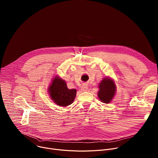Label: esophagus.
<instances>
[{"instance_id":"34e87169","label":"esophagus","mask_w":158,"mask_h":158,"mask_svg":"<svg viewBox=\"0 0 158 158\" xmlns=\"http://www.w3.org/2000/svg\"><path fill=\"white\" fill-rule=\"evenodd\" d=\"M81 91H83V92L87 91V89H88V86H87V84H83V85L81 86Z\"/></svg>"}]
</instances>
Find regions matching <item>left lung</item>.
Instances as JSON below:
<instances>
[{
    "mask_svg": "<svg viewBox=\"0 0 158 158\" xmlns=\"http://www.w3.org/2000/svg\"><path fill=\"white\" fill-rule=\"evenodd\" d=\"M98 87V96L99 99L103 103H110L113 99L116 92V85L114 81L109 77H106L100 82Z\"/></svg>",
    "mask_w": 158,
    "mask_h": 158,
    "instance_id": "8db88e82",
    "label": "left lung"
}]
</instances>
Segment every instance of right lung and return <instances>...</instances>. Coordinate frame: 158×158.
<instances>
[{
	"mask_svg": "<svg viewBox=\"0 0 158 158\" xmlns=\"http://www.w3.org/2000/svg\"><path fill=\"white\" fill-rule=\"evenodd\" d=\"M48 91L54 102L61 107H67L71 104L77 93L76 89H68L65 81L58 76H54L52 79Z\"/></svg>",
	"mask_w": 158,
	"mask_h": 158,
	"instance_id": "add662e5",
	"label": "right lung"
}]
</instances>
